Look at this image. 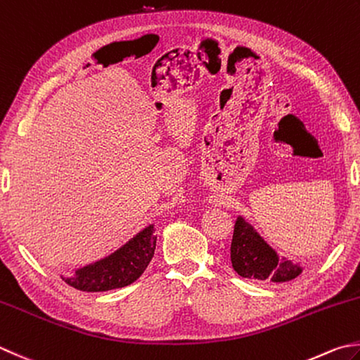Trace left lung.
<instances>
[{
  "instance_id": "left-lung-1",
  "label": "left lung",
  "mask_w": 360,
  "mask_h": 360,
  "mask_svg": "<svg viewBox=\"0 0 360 360\" xmlns=\"http://www.w3.org/2000/svg\"><path fill=\"white\" fill-rule=\"evenodd\" d=\"M231 262L242 278L271 281V283H287L302 273L300 264L285 257L279 259L278 252L243 217H237L234 224Z\"/></svg>"
}]
</instances>
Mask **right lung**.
Here are the masks:
<instances>
[{"label":"right lung","instance_id":"add662e5","mask_svg":"<svg viewBox=\"0 0 360 360\" xmlns=\"http://www.w3.org/2000/svg\"><path fill=\"white\" fill-rule=\"evenodd\" d=\"M154 224L137 232L112 255L75 270L73 276H60L68 285L82 292H108L137 281L156 250Z\"/></svg>","mask_w":360,"mask_h":360}]
</instances>
